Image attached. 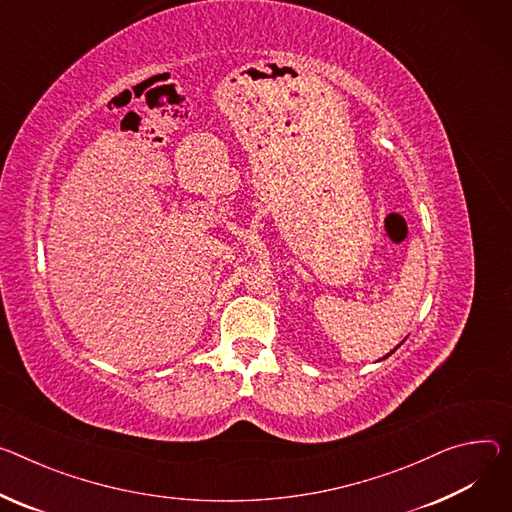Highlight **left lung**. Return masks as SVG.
Listing matches in <instances>:
<instances>
[{"label": "left lung", "mask_w": 512, "mask_h": 512, "mask_svg": "<svg viewBox=\"0 0 512 512\" xmlns=\"http://www.w3.org/2000/svg\"><path fill=\"white\" fill-rule=\"evenodd\" d=\"M398 347H400V345H398ZM398 347H396V349H398ZM396 349H392V351H390V353H388V355H384V357H382V359H386V357H390V355H392V353H394V351H396Z\"/></svg>", "instance_id": "obj_1"}]
</instances>
